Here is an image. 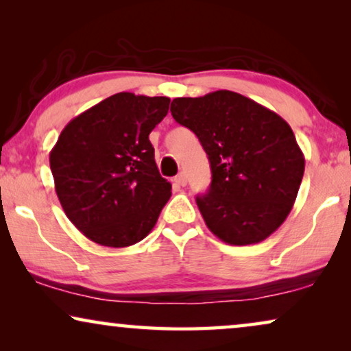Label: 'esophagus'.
I'll use <instances>...</instances> for the list:
<instances>
[{"label": "esophagus", "mask_w": 351, "mask_h": 351, "mask_svg": "<svg viewBox=\"0 0 351 351\" xmlns=\"http://www.w3.org/2000/svg\"><path fill=\"white\" fill-rule=\"evenodd\" d=\"M176 184L180 185V186H185V185H186V176H185V172H180V174L176 177Z\"/></svg>", "instance_id": "obj_1"}]
</instances>
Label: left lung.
Masks as SVG:
<instances>
[{"label":"left lung","mask_w":351,"mask_h":351,"mask_svg":"<svg viewBox=\"0 0 351 351\" xmlns=\"http://www.w3.org/2000/svg\"><path fill=\"white\" fill-rule=\"evenodd\" d=\"M171 113L209 158L213 180L196 204L210 232L233 246L270 237L289 215L305 171L289 124L232 90L177 97Z\"/></svg>","instance_id":"8db88e82"}]
</instances>
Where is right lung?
Here are the masks:
<instances>
[{"instance_id":"1","label":"right lung","mask_w":351,"mask_h":351,"mask_svg":"<svg viewBox=\"0 0 351 351\" xmlns=\"http://www.w3.org/2000/svg\"><path fill=\"white\" fill-rule=\"evenodd\" d=\"M169 102L118 93L60 132L49 153L56 193L70 222L90 241L132 246L155 227L172 186L160 176L148 136Z\"/></svg>"}]
</instances>
